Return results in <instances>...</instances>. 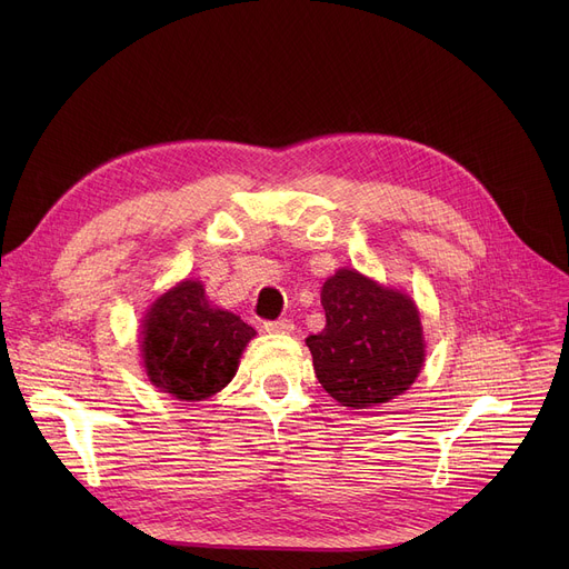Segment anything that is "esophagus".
<instances>
[{
  "instance_id": "34e87169",
  "label": "esophagus",
  "mask_w": 569,
  "mask_h": 569,
  "mask_svg": "<svg viewBox=\"0 0 569 569\" xmlns=\"http://www.w3.org/2000/svg\"><path fill=\"white\" fill-rule=\"evenodd\" d=\"M264 330H267L269 335H290V332L295 330V325H292V320H288V318L267 320V322H264Z\"/></svg>"
}]
</instances>
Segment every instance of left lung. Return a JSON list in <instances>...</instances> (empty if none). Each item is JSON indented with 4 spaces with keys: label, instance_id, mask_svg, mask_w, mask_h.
<instances>
[{
    "label": "left lung",
    "instance_id": "1",
    "mask_svg": "<svg viewBox=\"0 0 569 569\" xmlns=\"http://www.w3.org/2000/svg\"><path fill=\"white\" fill-rule=\"evenodd\" d=\"M327 325L307 339L325 392L348 408L403 395L425 362L420 316L408 295L339 269L320 292Z\"/></svg>",
    "mask_w": 569,
    "mask_h": 569
}]
</instances>
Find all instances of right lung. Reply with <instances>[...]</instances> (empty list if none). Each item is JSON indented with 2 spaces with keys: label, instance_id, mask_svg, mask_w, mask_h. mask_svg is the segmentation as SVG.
<instances>
[{
  "label": "right lung",
  "instance_id": "1",
  "mask_svg": "<svg viewBox=\"0 0 569 569\" xmlns=\"http://www.w3.org/2000/svg\"><path fill=\"white\" fill-rule=\"evenodd\" d=\"M253 337L256 330L242 318L209 307L198 281H184L149 309L142 327L144 369L161 392L200 401L232 380Z\"/></svg>",
  "mask_w": 569,
  "mask_h": 569
}]
</instances>
